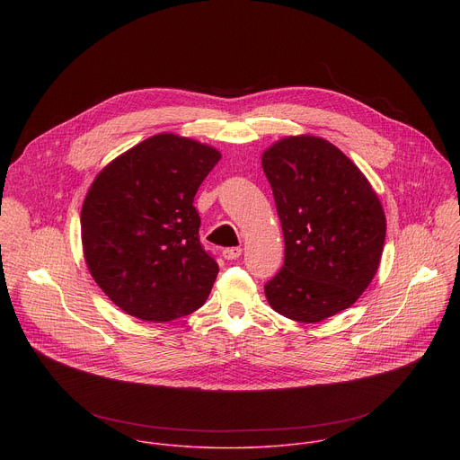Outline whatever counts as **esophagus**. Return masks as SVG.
<instances>
[{"mask_svg":"<svg viewBox=\"0 0 460 460\" xmlns=\"http://www.w3.org/2000/svg\"><path fill=\"white\" fill-rule=\"evenodd\" d=\"M240 254H242V247H226V249L222 251V256H224L226 260H236Z\"/></svg>","mask_w":460,"mask_h":460,"instance_id":"34e87169","label":"esophagus"}]
</instances>
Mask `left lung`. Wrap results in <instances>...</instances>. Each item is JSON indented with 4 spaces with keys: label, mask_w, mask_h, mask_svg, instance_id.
Instances as JSON below:
<instances>
[{
    "label": "left lung",
    "mask_w": 460,
    "mask_h": 460,
    "mask_svg": "<svg viewBox=\"0 0 460 460\" xmlns=\"http://www.w3.org/2000/svg\"><path fill=\"white\" fill-rule=\"evenodd\" d=\"M284 231V266L264 286L270 305L314 323L348 309L373 280L385 217L366 176L333 144L289 137L261 156Z\"/></svg>",
    "instance_id": "1"
}]
</instances>
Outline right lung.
I'll list each match as a JSON object with an SVG mask.
<instances>
[{"mask_svg":"<svg viewBox=\"0 0 460 460\" xmlns=\"http://www.w3.org/2000/svg\"><path fill=\"white\" fill-rule=\"evenodd\" d=\"M220 153L189 138L156 135L111 162L82 208L85 261L125 313L147 322L190 314L218 275L200 242L192 206Z\"/></svg>","mask_w":460,"mask_h":460,"instance_id":"obj_1","label":"right lung"}]
</instances>
